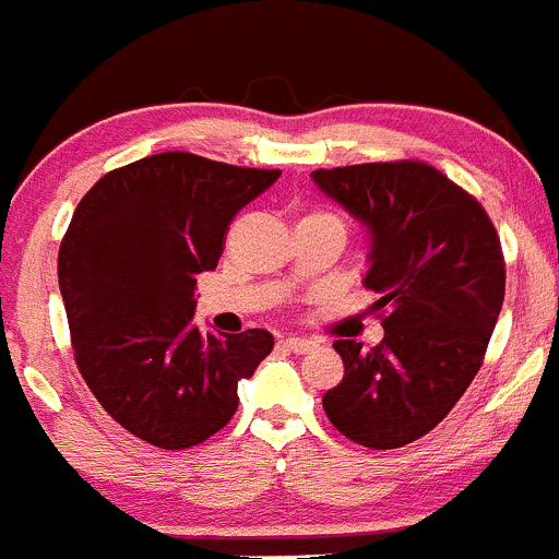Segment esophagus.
<instances>
[{"label": "esophagus", "instance_id": "obj_1", "mask_svg": "<svg viewBox=\"0 0 559 559\" xmlns=\"http://www.w3.org/2000/svg\"><path fill=\"white\" fill-rule=\"evenodd\" d=\"M282 347H287V349H290V353H296V355H307L309 349H314V347H318V344H314L312 338L287 336V338H282Z\"/></svg>", "mask_w": 559, "mask_h": 559}]
</instances>
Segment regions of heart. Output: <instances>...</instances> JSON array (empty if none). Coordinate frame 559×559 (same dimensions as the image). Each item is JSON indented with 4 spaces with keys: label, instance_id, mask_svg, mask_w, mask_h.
Masks as SVG:
<instances>
[{
    "label": "heart",
    "instance_id": "b5f03b06",
    "mask_svg": "<svg viewBox=\"0 0 559 559\" xmlns=\"http://www.w3.org/2000/svg\"><path fill=\"white\" fill-rule=\"evenodd\" d=\"M322 217H331V221H336V217H333V215H322Z\"/></svg>",
    "mask_w": 559,
    "mask_h": 559
}]
</instances>
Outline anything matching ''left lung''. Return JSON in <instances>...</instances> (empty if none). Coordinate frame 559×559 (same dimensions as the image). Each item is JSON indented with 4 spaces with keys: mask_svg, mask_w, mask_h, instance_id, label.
I'll list each match as a JSON object with an SVG mask.
<instances>
[{
    "mask_svg": "<svg viewBox=\"0 0 559 559\" xmlns=\"http://www.w3.org/2000/svg\"><path fill=\"white\" fill-rule=\"evenodd\" d=\"M368 231L364 285L384 338H336L344 379L322 395L338 433L399 450L433 430L474 382L506 293L500 239L479 201L423 160L312 171Z\"/></svg>",
    "mask_w": 559,
    "mask_h": 559,
    "instance_id": "1",
    "label": "left lung"
}]
</instances>
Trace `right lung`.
<instances>
[{
	"mask_svg": "<svg viewBox=\"0 0 559 559\" xmlns=\"http://www.w3.org/2000/svg\"><path fill=\"white\" fill-rule=\"evenodd\" d=\"M282 175L193 153H158L107 171L74 210L59 250L74 360L129 433L188 450L226 428L237 388L274 336L193 325V287L212 272L228 223Z\"/></svg>",
	"mask_w": 559,
	"mask_h": 559,
	"instance_id": "add662e5",
	"label": "right lung"
}]
</instances>
